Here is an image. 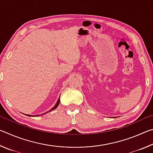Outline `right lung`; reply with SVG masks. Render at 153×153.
I'll return each mask as SVG.
<instances>
[{"label":"right lung","instance_id":"right-lung-1","mask_svg":"<svg viewBox=\"0 0 153 153\" xmlns=\"http://www.w3.org/2000/svg\"><path fill=\"white\" fill-rule=\"evenodd\" d=\"M59 103H60V97H59V99H58V100H57V102H56V103L55 104V105L54 106V107L51 108V110H49L48 111H47V112H46V113H45L44 114H42V115H45V114H46V113H48V112H50V111H53L54 109H55V108L58 107L59 106ZM27 115V116H32V115ZM32 116H38V115H32Z\"/></svg>","mask_w":153,"mask_h":153}]
</instances>
